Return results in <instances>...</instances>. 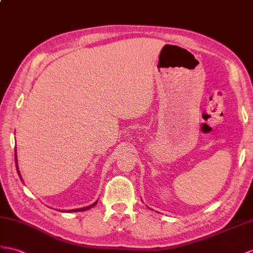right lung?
<instances>
[{
    "label": "right lung",
    "mask_w": 253,
    "mask_h": 253,
    "mask_svg": "<svg viewBox=\"0 0 253 253\" xmlns=\"http://www.w3.org/2000/svg\"><path fill=\"white\" fill-rule=\"evenodd\" d=\"M97 204V202L96 203H93L92 205H90V206H88V207H84V208H80V209H72V210H69V212H78V211H85V210H88V209H90L91 207H93L95 206V205Z\"/></svg>",
    "instance_id": "obj_1"
}]
</instances>
